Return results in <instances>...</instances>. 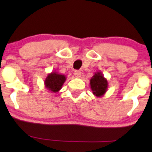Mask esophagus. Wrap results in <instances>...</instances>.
I'll use <instances>...</instances> for the list:
<instances>
[{
  "instance_id": "1",
  "label": "esophagus",
  "mask_w": 152,
  "mask_h": 152,
  "mask_svg": "<svg viewBox=\"0 0 152 152\" xmlns=\"http://www.w3.org/2000/svg\"><path fill=\"white\" fill-rule=\"evenodd\" d=\"M74 75L76 78H79V77H81V72L80 71H75Z\"/></svg>"
}]
</instances>
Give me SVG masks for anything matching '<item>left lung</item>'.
<instances>
[{
	"label": "left lung",
	"instance_id": "left-lung-1",
	"mask_svg": "<svg viewBox=\"0 0 152 152\" xmlns=\"http://www.w3.org/2000/svg\"><path fill=\"white\" fill-rule=\"evenodd\" d=\"M92 92L96 97L103 96L108 89V81L101 71L96 72L90 80Z\"/></svg>",
	"mask_w": 152,
	"mask_h": 152
}]
</instances>
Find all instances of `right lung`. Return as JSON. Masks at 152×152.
<instances>
[{
	"instance_id": "right-lung-1",
	"label": "right lung",
	"mask_w": 152,
	"mask_h": 152,
	"mask_svg": "<svg viewBox=\"0 0 152 152\" xmlns=\"http://www.w3.org/2000/svg\"><path fill=\"white\" fill-rule=\"evenodd\" d=\"M66 80V77L65 75L60 74L58 72L53 71L48 74L45 79V87L51 93H56L61 89L62 86Z\"/></svg>"
}]
</instances>
